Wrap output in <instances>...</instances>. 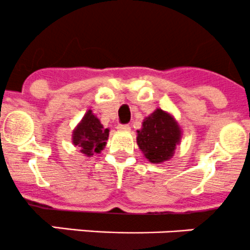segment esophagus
<instances>
[{"label":"esophagus","instance_id":"1","mask_svg":"<svg viewBox=\"0 0 250 250\" xmlns=\"http://www.w3.org/2000/svg\"><path fill=\"white\" fill-rule=\"evenodd\" d=\"M117 129L120 130V132H129L130 127L128 125H118Z\"/></svg>","mask_w":250,"mask_h":250}]
</instances>
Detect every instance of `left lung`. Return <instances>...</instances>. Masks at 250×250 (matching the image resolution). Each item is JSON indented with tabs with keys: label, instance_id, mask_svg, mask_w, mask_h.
<instances>
[{
	"label": "left lung",
	"instance_id": "obj_1",
	"mask_svg": "<svg viewBox=\"0 0 250 250\" xmlns=\"http://www.w3.org/2000/svg\"><path fill=\"white\" fill-rule=\"evenodd\" d=\"M137 144L151 163L170 160L181 140V129L172 113L156 109L137 130Z\"/></svg>",
	"mask_w": 250,
	"mask_h": 250
}]
</instances>
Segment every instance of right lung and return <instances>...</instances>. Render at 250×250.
<instances>
[{"label": "right lung", "mask_w": 250, "mask_h": 250, "mask_svg": "<svg viewBox=\"0 0 250 250\" xmlns=\"http://www.w3.org/2000/svg\"><path fill=\"white\" fill-rule=\"evenodd\" d=\"M109 132V128H104L93 111L88 110L72 132V144L80 147L83 155L90 157L104 150Z\"/></svg>", "instance_id": "right-lung-1"}]
</instances>
